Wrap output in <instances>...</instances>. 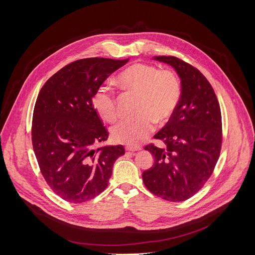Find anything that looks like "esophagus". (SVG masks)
I'll return each instance as SVG.
<instances>
[{
  "instance_id": "1",
  "label": "esophagus",
  "mask_w": 255,
  "mask_h": 255,
  "mask_svg": "<svg viewBox=\"0 0 255 255\" xmlns=\"http://www.w3.org/2000/svg\"><path fill=\"white\" fill-rule=\"evenodd\" d=\"M125 149H126V151H130V152H135V151L141 150L139 145H126Z\"/></svg>"
}]
</instances>
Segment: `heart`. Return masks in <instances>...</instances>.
Instances as JSON below:
<instances>
[{"label":"heart","instance_id":"obj_1","mask_svg":"<svg viewBox=\"0 0 255 255\" xmlns=\"http://www.w3.org/2000/svg\"><path fill=\"white\" fill-rule=\"evenodd\" d=\"M117 80L123 88L139 93L135 109L138 115L120 121L112 128L113 138L117 142L130 145L140 142L154 130L156 122L165 124L177 112L182 98V85L175 71L135 63L121 71ZM93 102L103 120L114 122L117 119V99L110 86H99Z\"/></svg>","mask_w":255,"mask_h":255}]
</instances>
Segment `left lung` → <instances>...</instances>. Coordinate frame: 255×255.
Returning <instances> with one entry per match:
<instances>
[{
	"label": "left lung",
	"mask_w": 255,
	"mask_h": 255,
	"mask_svg": "<svg viewBox=\"0 0 255 255\" xmlns=\"http://www.w3.org/2000/svg\"><path fill=\"white\" fill-rule=\"evenodd\" d=\"M181 78L182 98L177 112L155 134L165 148L144 146L154 164L142 172L153 194L168 202H183L203 188L216 166L222 145V120L216 94L206 76L177 57L159 56Z\"/></svg>",
	"instance_id": "obj_1"
}]
</instances>
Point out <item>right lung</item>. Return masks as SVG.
Instances as JSON below:
<instances>
[{
  "mask_svg": "<svg viewBox=\"0 0 255 255\" xmlns=\"http://www.w3.org/2000/svg\"><path fill=\"white\" fill-rule=\"evenodd\" d=\"M129 59L87 58L53 74L40 90L32 121V143L50 189L66 202L80 204L109 185L122 144L94 149L109 138L95 110L97 88Z\"/></svg>",
  "mask_w": 255,
  "mask_h": 255,
  "instance_id": "1",
  "label": "right lung"
}]
</instances>
